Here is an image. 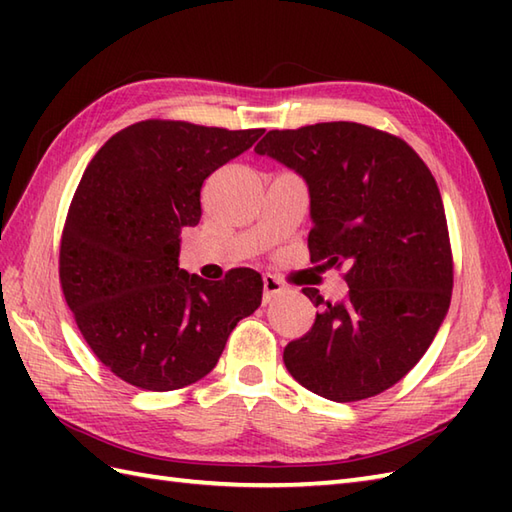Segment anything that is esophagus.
Masks as SVG:
<instances>
[{
    "label": "esophagus",
    "instance_id": "1",
    "mask_svg": "<svg viewBox=\"0 0 512 512\" xmlns=\"http://www.w3.org/2000/svg\"><path fill=\"white\" fill-rule=\"evenodd\" d=\"M279 292H284V284H281V281L273 275H264V303L277 297Z\"/></svg>",
    "mask_w": 512,
    "mask_h": 512
}]
</instances>
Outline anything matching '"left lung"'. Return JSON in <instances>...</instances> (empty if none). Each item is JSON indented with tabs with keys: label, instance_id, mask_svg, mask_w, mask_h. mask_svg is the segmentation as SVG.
I'll return each mask as SVG.
<instances>
[{
	"label": "left lung",
	"instance_id": "8db88e82",
	"mask_svg": "<svg viewBox=\"0 0 512 512\" xmlns=\"http://www.w3.org/2000/svg\"><path fill=\"white\" fill-rule=\"evenodd\" d=\"M308 182L312 262L345 266L339 303L303 288L317 312L284 350L292 378L334 402L396 385L447 317L453 255L436 178L405 140L361 123L273 129L255 147Z\"/></svg>",
	"mask_w": 512,
	"mask_h": 512
}]
</instances>
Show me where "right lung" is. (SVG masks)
<instances>
[{"mask_svg": "<svg viewBox=\"0 0 512 512\" xmlns=\"http://www.w3.org/2000/svg\"><path fill=\"white\" fill-rule=\"evenodd\" d=\"M264 129L149 118L114 134L83 171L65 217L59 279L85 343L125 383L171 391L204 378L239 319L262 303V275L206 281L178 266L200 222L204 180Z\"/></svg>", "mask_w": 512, "mask_h": 512, "instance_id": "obj_1", "label": "right lung"}]
</instances>
